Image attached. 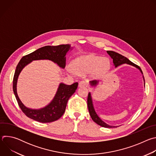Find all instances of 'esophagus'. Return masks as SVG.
Returning <instances> with one entry per match:
<instances>
[{
    "instance_id": "esophagus-1",
    "label": "esophagus",
    "mask_w": 156,
    "mask_h": 156,
    "mask_svg": "<svg viewBox=\"0 0 156 156\" xmlns=\"http://www.w3.org/2000/svg\"><path fill=\"white\" fill-rule=\"evenodd\" d=\"M88 85V83L86 81H81L79 83L78 86L80 87H87Z\"/></svg>"
}]
</instances>
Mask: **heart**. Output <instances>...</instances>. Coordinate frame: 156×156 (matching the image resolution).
Returning a JSON list of instances; mask_svg holds the SVG:
<instances>
[{"mask_svg": "<svg viewBox=\"0 0 156 156\" xmlns=\"http://www.w3.org/2000/svg\"><path fill=\"white\" fill-rule=\"evenodd\" d=\"M109 66V62L106 58H101L94 55H87L76 58L72 63V69L77 73H82L94 70L95 72L107 70ZM66 70L72 73L70 68Z\"/></svg>", "mask_w": 156, "mask_h": 156, "instance_id": "heart-1", "label": "heart"}]
</instances>
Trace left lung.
Listing matches in <instances>:
<instances>
[{
  "label": "left lung",
  "mask_w": 156,
  "mask_h": 156,
  "mask_svg": "<svg viewBox=\"0 0 156 156\" xmlns=\"http://www.w3.org/2000/svg\"><path fill=\"white\" fill-rule=\"evenodd\" d=\"M107 52L110 56V57L113 59V63H114V65L115 68L117 67V66H119V65H122V64L127 63V64L132 65L133 66H135L136 68L140 70V72L143 74V72H142L141 69H140V66L136 65H135V63H133V62H131L126 57L123 56L122 55H121V54H120L119 53L114 52V51H107ZM143 80H144V84L145 85V81H144V76H143ZM98 83H99V81H97V80H93V81H91L90 82V83L91 86H96L98 84ZM87 107H88V110H89V112H90V115L91 119H93V120L95 123H96L99 125H100V126H101L102 127H105V128H114V127H115V126H110V125L107 124L106 123L103 122L99 118V117L98 115V114H96V111L94 110V106H93V100H92L91 93H89V94H88V97H87ZM116 127H117V126H116Z\"/></svg>",
  "instance_id": "left-lung-1"
}]
</instances>
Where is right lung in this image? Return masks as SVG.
<instances>
[{"mask_svg":"<svg viewBox=\"0 0 156 156\" xmlns=\"http://www.w3.org/2000/svg\"><path fill=\"white\" fill-rule=\"evenodd\" d=\"M72 49V48L70 44H62L57 46H46L21 58L15 72L13 90L18 105L28 117L41 123H50L59 119L64 114L66 104L69 98L76 90L78 83L76 82L71 85L60 83L54 99L48 105L39 109H33L27 107L18 96L16 84L20 72L28 64L33 60H49L57 63L60 68L64 69L66 64L65 55Z\"/></svg>","mask_w":156,"mask_h":156,"instance_id":"add662e5","label":"right lung"}]
</instances>
